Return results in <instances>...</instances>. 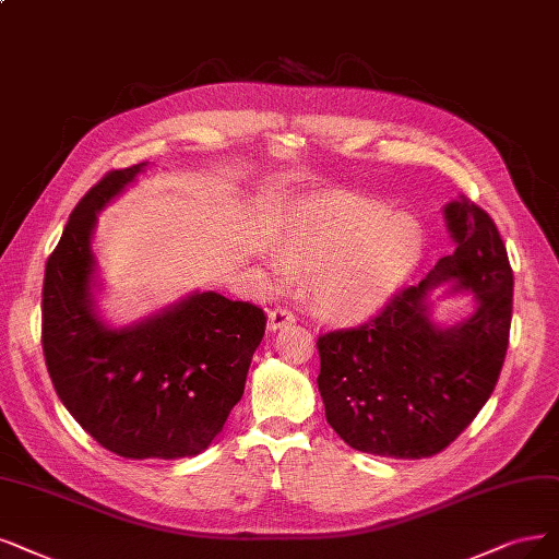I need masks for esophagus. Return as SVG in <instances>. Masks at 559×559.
<instances>
[{
  "mask_svg": "<svg viewBox=\"0 0 559 559\" xmlns=\"http://www.w3.org/2000/svg\"><path fill=\"white\" fill-rule=\"evenodd\" d=\"M293 322H295V313L290 311V308L276 306L269 311V329H272V332H276V329H281L285 324H293Z\"/></svg>",
  "mask_w": 559,
  "mask_h": 559,
  "instance_id": "34e87169",
  "label": "esophagus"
}]
</instances>
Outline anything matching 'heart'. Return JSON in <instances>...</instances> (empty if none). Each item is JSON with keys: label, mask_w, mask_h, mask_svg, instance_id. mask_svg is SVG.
<instances>
[{"label": "heart", "mask_w": 559, "mask_h": 559, "mask_svg": "<svg viewBox=\"0 0 559 559\" xmlns=\"http://www.w3.org/2000/svg\"><path fill=\"white\" fill-rule=\"evenodd\" d=\"M419 221L357 200H322L293 214L264 264L276 287L313 274V299L336 320H364L394 297L421 262Z\"/></svg>", "instance_id": "1"}]
</instances>
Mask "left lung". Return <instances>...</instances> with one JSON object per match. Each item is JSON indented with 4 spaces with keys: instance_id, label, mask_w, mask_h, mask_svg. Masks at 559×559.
<instances>
[{
    "instance_id": "8db88e82",
    "label": "left lung",
    "mask_w": 559,
    "mask_h": 559,
    "mask_svg": "<svg viewBox=\"0 0 559 559\" xmlns=\"http://www.w3.org/2000/svg\"><path fill=\"white\" fill-rule=\"evenodd\" d=\"M456 251L438 260L380 313L318 336V389L326 421L353 449L386 459H428L479 415L507 357L513 272L498 225L465 195L444 210ZM453 280L478 297L467 321L440 330L425 297Z\"/></svg>"
}]
</instances>
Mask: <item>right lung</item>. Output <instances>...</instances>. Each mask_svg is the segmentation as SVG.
<instances>
[{"label":"right lung","mask_w":559,"mask_h":559,"mask_svg":"<svg viewBox=\"0 0 559 559\" xmlns=\"http://www.w3.org/2000/svg\"><path fill=\"white\" fill-rule=\"evenodd\" d=\"M144 165L106 173L75 204L46 262L40 343L59 401L100 447L133 461L183 459L210 447L239 403L266 316L198 293L127 329L96 318V212Z\"/></svg>","instance_id":"add662e5"}]
</instances>
